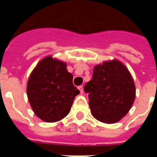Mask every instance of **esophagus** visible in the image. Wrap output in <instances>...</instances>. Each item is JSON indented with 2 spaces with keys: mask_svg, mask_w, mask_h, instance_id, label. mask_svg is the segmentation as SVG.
<instances>
[{
  "mask_svg": "<svg viewBox=\"0 0 157 157\" xmlns=\"http://www.w3.org/2000/svg\"><path fill=\"white\" fill-rule=\"evenodd\" d=\"M78 90H80V92H81V94H83V87L82 86H79L78 87Z\"/></svg>",
  "mask_w": 157,
  "mask_h": 157,
  "instance_id": "obj_1",
  "label": "esophagus"
}]
</instances>
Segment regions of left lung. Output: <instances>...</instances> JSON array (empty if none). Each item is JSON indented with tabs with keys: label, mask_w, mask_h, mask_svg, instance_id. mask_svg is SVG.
Instances as JSON below:
<instances>
[{
	"label": "left lung",
	"mask_w": 157,
	"mask_h": 157,
	"mask_svg": "<svg viewBox=\"0 0 157 157\" xmlns=\"http://www.w3.org/2000/svg\"><path fill=\"white\" fill-rule=\"evenodd\" d=\"M84 90L92 116L107 124L118 122L129 112L136 93L131 74L117 59L96 65Z\"/></svg>",
	"instance_id": "8db88e82"
}]
</instances>
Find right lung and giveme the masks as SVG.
Here are the masks:
<instances>
[{
    "label": "right lung",
    "instance_id": "add662e5",
    "mask_svg": "<svg viewBox=\"0 0 157 157\" xmlns=\"http://www.w3.org/2000/svg\"><path fill=\"white\" fill-rule=\"evenodd\" d=\"M67 63L51 55L41 59L27 84V95L33 111L45 122H56L68 114L80 91L72 84Z\"/></svg>",
    "mask_w": 157,
    "mask_h": 157
}]
</instances>
